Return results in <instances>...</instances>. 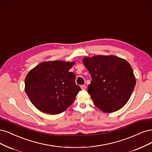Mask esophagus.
Masks as SVG:
<instances>
[{
  "mask_svg": "<svg viewBox=\"0 0 152 152\" xmlns=\"http://www.w3.org/2000/svg\"><path fill=\"white\" fill-rule=\"evenodd\" d=\"M80 87H81V88L82 90H85V89H86V86H85V85H82V86H80Z\"/></svg>",
  "mask_w": 152,
  "mask_h": 152,
  "instance_id": "esophagus-1",
  "label": "esophagus"
}]
</instances>
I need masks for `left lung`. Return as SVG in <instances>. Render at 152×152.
I'll return each instance as SVG.
<instances>
[{"mask_svg":"<svg viewBox=\"0 0 152 152\" xmlns=\"http://www.w3.org/2000/svg\"><path fill=\"white\" fill-rule=\"evenodd\" d=\"M83 63L92 79L88 92L94 105L107 113L121 109L128 101L136 84L129 63L113 55L85 57Z\"/></svg>","mask_w":152,"mask_h":152,"instance_id":"1","label":"left lung"}]
</instances>
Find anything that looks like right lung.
<instances>
[{"label":"right lung","mask_w":152,"mask_h":152,"mask_svg":"<svg viewBox=\"0 0 152 152\" xmlns=\"http://www.w3.org/2000/svg\"><path fill=\"white\" fill-rule=\"evenodd\" d=\"M74 62H42L31 70L25 78V92L40 111L58 114L65 111L75 99L80 87L75 75L69 72Z\"/></svg>","instance_id":"1"}]
</instances>
